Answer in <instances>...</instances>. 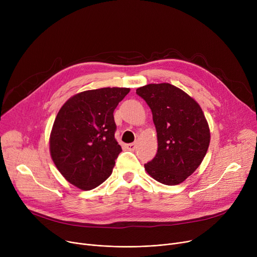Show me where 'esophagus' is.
I'll use <instances>...</instances> for the list:
<instances>
[{
  "instance_id": "1",
  "label": "esophagus",
  "mask_w": 257,
  "mask_h": 257,
  "mask_svg": "<svg viewBox=\"0 0 257 257\" xmlns=\"http://www.w3.org/2000/svg\"><path fill=\"white\" fill-rule=\"evenodd\" d=\"M126 147H127V149H128V150H130V151H134V150H136V148H137V144H136V143L128 144Z\"/></svg>"
}]
</instances>
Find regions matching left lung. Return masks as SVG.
<instances>
[{
    "label": "left lung",
    "mask_w": 257,
    "mask_h": 257,
    "mask_svg": "<svg viewBox=\"0 0 257 257\" xmlns=\"http://www.w3.org/2000/svg\"><path fill=\"white\" fill-rule=\"evenodd\" d=\"M149 105L157 132V153L145 165L156 181L182 183L198 169L210 143V130L198 102L170 83H152L137 89Z\"/></svg>",
    "instance_id": "1"
}]
</instances>
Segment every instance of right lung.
Returning a JSON list of instances; mask_svg holds the SVG:
<instances>
[{
  "mask_svg": "<svg viewBox=\"0 0 257 257\" xmlns=\"http://www.w3.org/2000/svg\"><path fill=\"white\" fill-rule=\"evenodd\" d=\"M129 91L126 87L81 91L58 111L50 154L65 180L80 190H92L111 175L121 151L114 139L113 111Z\"/></svg>",
  "mask_w": 257,
  "mask_h": 257,
  "instance_id": "1",
  "label": "right lung"
}]
</instances>
